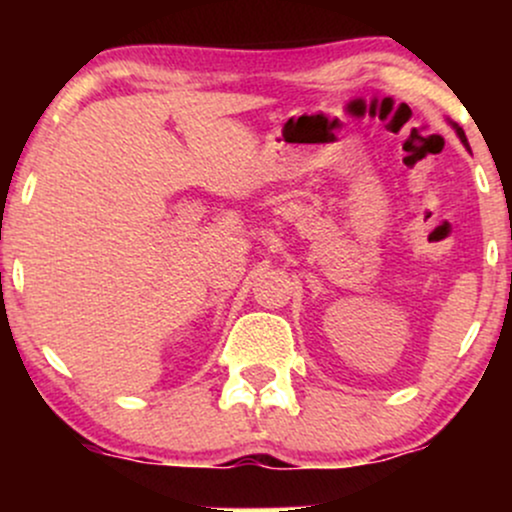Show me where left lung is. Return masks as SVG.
Here are the masks:
<instances>
[{"mask_svg":"<svg viewBox=\"0 0 512 512\" xmlns=\"http://www.w3.org/2000/svg\"><path fill=\"white\" fill-rule=\"evenodd\" d=\"M452 127H455V132H457V137H460V139H462V144H464V146H467V149H469V144H467V137H464V132H462V127H457V125H455V122H452Z\"/></svg>","mask_w":512,"mask_h":512,"instance_id":"1","label":"left lung"}]
</instances>
